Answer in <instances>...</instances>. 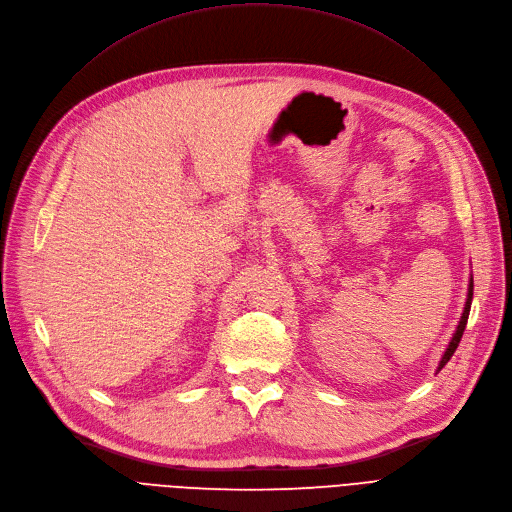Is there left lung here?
<instances>
[{
  "label": "left lung",
  "instance_id": "left-lung-1",
  "mask_svg": "<svg viewBox=\"0 0 512 512\" xmlns=\"http://www.w3.org/2000/svg\"><path fill=\"white\" fill-rule=\"evenodd\" d=\"M471 300H473V277H471V281H469V294H467L465 310H462L458 327H456V331H454V335H452V339H450V344H448V348H446V352H444V356H442V360H440V367H437V371H442V369L446 367V362L452 358V354L456 352V348H458V344H460V337H462V333H465V327H467V321H469Z\"/></svg>",
  "mask_w": 512,
  "mask_h": 512
}]
</instances>
